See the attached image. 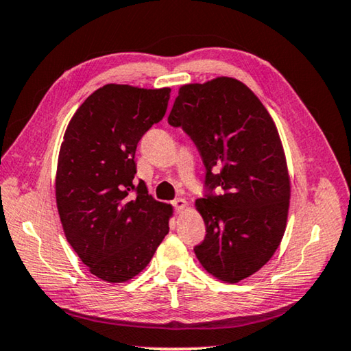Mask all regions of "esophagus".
I'll return each instance as SVG.
<instances>
[{
	"label": "esophagus",
	"mask_w": 351,
	"mask_h": 351,
	"mask_svg": "<svg viewBox=\"0 0 351 351\" xmlns=\"http://www.w3.org/2000/svg\"><path fill=\"white\" fill-rule=\"evenodd\" d=\"M171 204H173V207H175V210L178 212V213H181L184 209H186V207H187V203H186V199H182V198H176L175 201H173V203H171Z\"/></svg>",
	"instance_id": "esophagus-1"
}]
</instances>
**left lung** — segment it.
Here are the masks:
<instances>
[{"label": "left lung", "instance_id": "obj_1", "mask_svg": "<svg viewBox=\"0 0 351 351\" xmlns=\"http://www.w3.org/2000/svg\"><path fill=\"white\" fill-rule=\"evenodd\" d=\"M169 123L193 141L206 167L195 203L206 237L193 251L212 276L240 282L268 263L287 228L291 186L276 123L230 77L181 86Z\"/></svg>", "mask_w": 351, "mask_h": 351}]
</instances>
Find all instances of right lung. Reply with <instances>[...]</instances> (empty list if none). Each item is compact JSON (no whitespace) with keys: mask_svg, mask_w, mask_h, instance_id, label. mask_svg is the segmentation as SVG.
Listing matches in <instances>:
<instances>
[{"mask_svg":"<svg viewBox=\"0 0 351 351\" xmlns=\"http://www.w3.org/2000/svg\"><path fill=\"white\" fill-rule=\"evenodd\" d=\"M170 88L105 85L69 121L57 164L56 198L64 235L88 269L127 282L169 234L171 206L134 181L138 142L167 111Z\"/></svg>","mask_w":351,"mask_h":351,"instance_id":"1","label":"right lung"}]
</instances>
